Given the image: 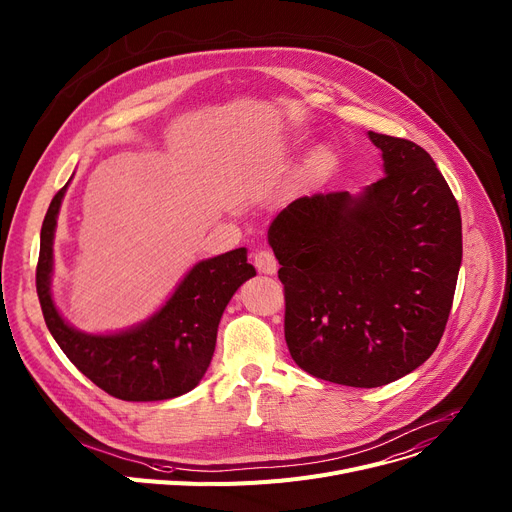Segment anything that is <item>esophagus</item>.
Instances as JSON below:
<instances>
[{
  "instance_id": "34e87169",
  "label": "esophagus",
  "mask_w": 512,
  "mask_h": 512,
  "mask_svg": "<svg viewBox=\"0 0 512 512\" xmlns=\"http://www.w3.org/2000/svg\"><path fill=\"white\" fill-rule=\"evenodd\" d=\"M253 263H255L259 274L271 276V274H276V271H278V259H276L274 253L267 251V249L255 251V253H253Z\"/></svg>"
}]
</instances>
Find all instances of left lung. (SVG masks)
I'll return each mask as SVG.
<instances>
[{
    "label": "left lung",
    "mask_w": 512,
    "mask_h": 512,
    "mask_svg": "<svg viewBox=\"0 0 512 512\" xmlns=\"http://www.w3.org/2000/svg\"><path fill=\"white\" fill-rule=\"evenodd\" d=\"M385 177L360 195L294 199L269 226L284 337L317 379L381 387L424 364L445 333L461 267V212L418 144L368 131Z\"/></svg>",
    "instance_id": "obj_1"
}]
</instances>
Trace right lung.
I'll list each match as a JSON object with an SVG mask.
<instances>
[{
    "mask_svg": "<svg viewBox=\"0 0 512 512\" xmlns=\"http://www.w3.org/2000/svg\"><path fill=\"white\" fill-rule=\"evenodd\" d=\"M67 185L45 214L37 294L45 323L72 364L96 387L123 401H162L191 391L206 374L228 300L255 276L247 251L197 263L175 294L146 323L115 335H86L67 325L51 300L53 232Z\"/></svg>",
    "mask_w": 512,
    "mask_h": 512,
    "instance_id": "obj_1",
    "label": "right lung"
}]
</instances>
